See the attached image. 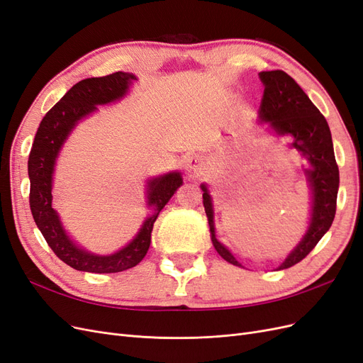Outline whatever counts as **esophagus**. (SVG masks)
Returning a JSON list of instances; mask_svg holds the SVG:
<instances>
[{
	"instance_id": "esophagus-1",
	"label": "esophagus",
	"mask_w": 363,
	"mask_h": 363,
	"mask_svg": "<svg viewBox=\"0 0 363 363\" xmlns=\"http://www.w3.org/2000/svg\"><path fill=\"white\" fill-rule=\"evenodd\" d=\"M186 175H188V179H199L204 174V162L200 156H194L192 159H189V162L186 163V168H184Z\"/></svg>"
}]
</instances>
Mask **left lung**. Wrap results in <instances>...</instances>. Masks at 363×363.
<instances>
[{
	"mask_svg": "<svg viewBox=\"0 0 363 363\" xmlns=\"http://www.w3.org/2000/svg\"><path fill=\"white\" fill-rule=\"evenodd\" d=\"M265 86L259 107V121L268 123L279 136H289L291 147L301 152L311 167L304 174L312 189V212L309 228L279 269H286L301 262L330 228L336 213L339 169L335 159L330 128L323 113L291 75L284 71H263L259 74ZM203 204L211 227V239L218 255L232 265L240 267L215 235L213 204L206 184H201Z\"/></svg>",
	"mask_w": 363,
	"mask_h": 363,
	"instance_id": "left-lung-1",
	"label": "left lung"
}]
</instances>
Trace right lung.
<instances>
[{
    "label": "right lung",
    "instance_id": "right-lung-1",
    "mask_svg": "<svg viewBox=\"0 0 363 363\" xmlns=\"http://www.w3.org/2000/svg\"><path fill=\"white\" fill-rule=\"evenodd\" d=\"M133 80H136L133 74L118 71L111 75L92 77L74 84L62 96V100L43 116L33 140L28 156L30 208L33 219L54 255L77 271L108 274L136 267L150 248L152 225L160 211L183 183L180 172H168L148 180L147 206L151 212L138 235L124 248L111 256H98L77 245L65 232L57 212L51 206L54 164L63 142L68 139L79 121L96 112V106L121 100Z\"/></svg>",
    "mask_w": 363,
    "mask_h": 363
}]
</instances>
